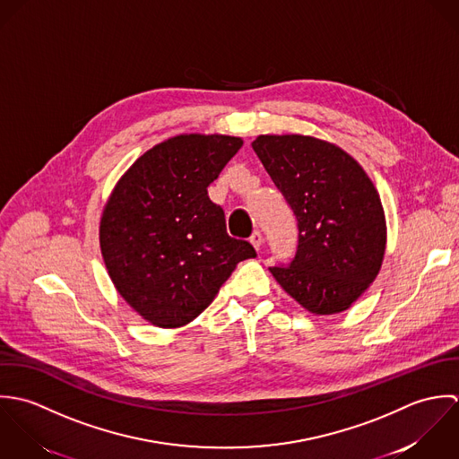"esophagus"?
I'll return each instance as SVG.
<instances>
[{
  "instance_id": "1",
  "label": "esophagus",
  "mask_w": 459,
  "mask_h": 459,
  "mask_svg": "<svg viewBox=\"0 0 459 459\" xmlns=\"http://www.w3.org/2000/svg\"><path fill=\"white\" fill-rule=\"evenodd\" d=\"M250 243L254 245L255 250H261V247H263V234H261L259 230H255V232L250 236Z\"/></svg>"
}]
</instances>
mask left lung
Listing matches in <instances>:
<instances>
[{
    "mask_svg": "<svg viewBox=\"0 0 459 459\" xmlns=\"http://www.w3.org/2000/svg\"><path fill=\"white\" fill-rule=\"evenodd\" d=\"M298 220V250L270 272L316 316L344 312L379 273L386 223L364 169L341 147L303 134H261L252 143Z\"/></svg>",
    "mask_w": 459,
    "mask_h": 459,
    "instance_id": "obj_1",
    "label": "left lung"
}]
</instances>
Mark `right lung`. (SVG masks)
<instances>
[{
    "instance_id": "add662e5",
    "label": "right lung",
    "mask_w": 459,
    "mask_h": 459,
    "mask_svg": "<svg viewBox=\"0 0 459 459\" xmlns=\"http://www.w3.org/2000/svg\"><path fill=\"white\" fill-rule=\"evenodd\" d=\"M225 134H179L140 156L111 191L99 243L118 294L149 323L179 328L202 314L238 263L255 257L227 234L207 186L241 149Z\"/></svg>"
}]
</instances>
